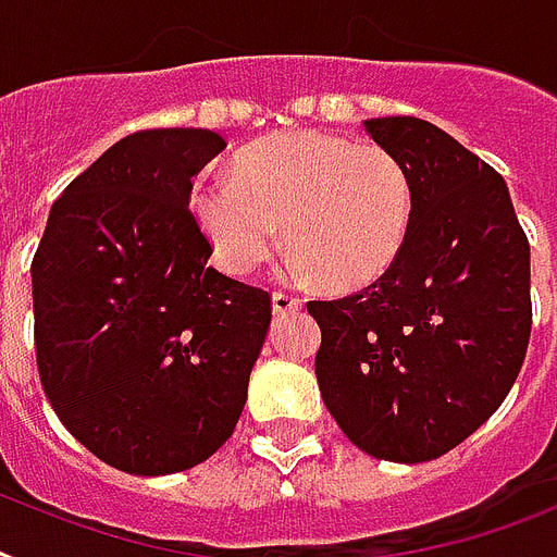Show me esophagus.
Listing matches in <instances>:
<instances>
[{
	"instance_id": "obj_1",
	"label": "esophagus",
	"mask_w": 557,
	"mask_h": 557,
	"mask_svg": "<svg viewBox=\"0 0 557 557\" xmlns=\"http://www.w3.org/2000/svg\"><path fill=\"white\" fill-rule=\"evenodd\" d=\"M301 310V298L289 296V293H273V312H278V315H284V312H296Z\"/></svg>"
}]
</instances>
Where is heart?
Returning <instances> with one entry per match:
<instances>
[{
    "mask_svg": "<svg viewBox=\"0 0 557 557\" xmlns=\"http://www.w3.org/2000/svg\"><path fill=\"white\" fill-rule=\"evenodd\" d=\"M190 201L227 273L259 270L284 222L293 273L350 289L395 261L410 227L412 187L384 147L301 131L242 150L233 182L199 185Z\"/></svg>",
    "mask_w": 557,
    "mask_h": 557,
    "instance_id": "heart-1",
    "label": "heart"
}]
</instances>
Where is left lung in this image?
Here are the masks:
<instances>
[{
    "mask_svg": "<svg viewBox=\"0 0 557 557\" xmlns=\"http://www.w3.org/2000/svg\"><path fill=\"white\" fill-rule=\"evenodd\" d=\"M404 164L410 227L384 273L333 301L315 379L330 416L372 458L421 463L470 438L521 372L532 330L530 242L504 178L435 124L367 119Z\"/></svg>",
    "mask_w": 557,
    "mask_h": 557,
    "instance_id": "left-lung-1",
    "label": "left lung"
}]
</instances>
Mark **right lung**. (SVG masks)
Returning a JSON list of instances; mask_svg holds the SVG:
<instances>
[{
    "mask_svg": "<svg viewBox=\"0 0 557 557\" xmlns=\"http://www.w3.org/2000/svg\"><path fill=\"white\" fill-rule=\"evenodd\" d=\"M227 141L124 136L53 201L30 261L36 367L67 433L131 475L207 461L233 435L270 293L207 268L196 173Z\"/></svg>",
    "mask_w": 557,
    "mask_h": 557,
    "instance_id": "add662e5",
    "label": "right lung"
}]
</instances>
